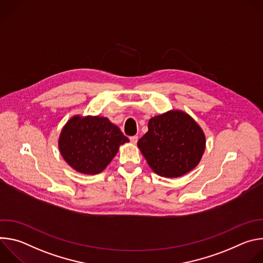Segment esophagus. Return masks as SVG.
Wrapping results in <instances>:
<instances>
[{
  "instance_id": "obj_1",
  "label": "esophagus",
  "mask_w": 263,
  "mask_h": 263,
  "mask_svg": "<svg viewBox=\"0 0 263 263\" xmlns=\"http://www.w3.org/2000/svg\"><path fill=\"white\" fill-rule=\"evenodd\" d=\"M130 140H131V142H132V143H136V142H137V140H138V136H136V135L131 136V137H130Z\"/></svg>"
}]
</instances>
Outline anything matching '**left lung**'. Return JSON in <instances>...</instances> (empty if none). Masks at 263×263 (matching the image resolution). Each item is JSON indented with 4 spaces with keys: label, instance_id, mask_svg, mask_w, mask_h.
<instances>
[{
    "label": "left lung",
    "instance_id": "obj_1",
    "mask_svg": "<svg viewBox=\"0 0 263 263\" xmlns=\"http://www.w3.org/2000/svg\"><path fill=\"white\" fill-rule=\"evenodd\" d=\"M147 128L137 145L156 174L176 178L198 165L205 149V136L189 115L170 111L152 118Z\"/></svg>",
    "mask_w": 263,
    "mask_h": 263
}]
</instances>
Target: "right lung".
Returning a JSON list of instances; mask_svg holds the SVG:
<instances>
[{"label": "right lung", "instance_id": "1", "mask_svg": "<svg viewBox=\"0 0 263 263\" xmlns=\"http://www.w3.org/2000/svg\"><path fill=\"white\" fill-rule=\"evenodd\" d=\"M127 141L128 137L106 118L73 117L61 131L59 148L72 168L96 175L105 170L119 146Z\"/></svg>", "mask_w": 263, "mask_h": 263}]
</instances>
